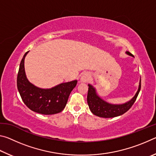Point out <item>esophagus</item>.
Instances as JSON below:
<instances>
[{
  "mask_svg": "<svg viewBox=\"0 0 156 156\" xmlns=\"http://www.w3.org/2000/svg\"><path fill=\"white\" fill-rule=\"evenodd\" d=\"M89 78H90L89 73L87 72H84L80 77V82H82V83H86V82L89 80Z\"/></svg>",
  "mask_w": 156,
  "mask_h": 156,
  "instance_id": "esophagus-1",
  "label": "esophagus"
}]
</instances>
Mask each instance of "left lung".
Returning a JSON list of instances; mask_svg holds the SVG:
<instances>
[{
	"instance_id": "1",
	"label": "left lung",
	"mask_w": 156,
	"mask_h": 156,
	"mask_svg": "<svg viewBox=\"0 0 156 156\" xmlns=\"http://www.w3.org/2000/svg\"><path fill=\"white\" fill-rule=\"evenodd\" d=\"M126 54L133 57L130 52L126 51ZM89 90L87 94V103L91 113L98 117L109 118L121 115L130 109L135 102L141 88V79H140L138 91L129 101L122 104H112L107 102L98 94L96 89L91 84H88Z\"/></svg>"
}]
</instances>
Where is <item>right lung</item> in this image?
Masks as SVG:
<instances>
[{"instance_id":"obj_1","label":"right lung","mask_w":156,"mask_h":156,"mask_svg":"<svg viewBox=\"0 0 156 156\" xmlns=\"http://www.w3.org/2000/svg\"><path fill=\"white\" fill-rule=\"evenodd\" d=\"M28 52L23 57L17 76L18 90L23 102L29 109L41 114L52 115L61 112L78 80L62 83L49 89L36 87L29 81L25 73V58Z\"/></svg>"}]
</instances>
